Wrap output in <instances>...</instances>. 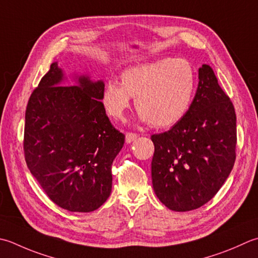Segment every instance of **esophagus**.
I'll return each instance as SVG.
<instances>
[{
    "instance_id": "34e87169",
    "label": "esophagus",
    "mask_w": 258,
    "mask_h": 258,
    "mask_svg": "<svg viewBox=\"0 0 258 258\" xmlns=\"http://www.w3.org/2000/svg\"><path fill=\"white\" fill-rule=\"evenodd\" d=\"M138 138H139V135L136 133L128 132V133H126V135H125V141H126V143H132L133 141H135Z\"/></svg>"
}]
</instances>
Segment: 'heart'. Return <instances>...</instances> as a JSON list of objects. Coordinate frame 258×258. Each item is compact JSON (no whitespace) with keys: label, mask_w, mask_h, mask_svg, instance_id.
I'll list each match as a JSON object with an SVG mask.
<instances>
[{"label":"heart","mask_w":258,"mask_h":258,"mask_svg":"<svg viewBox=\"0 0 258 258\" xmlns=\"http://www.w3.org/2000/svg\"><path fill=\"white\" fill-rule=\"evenodd\" d=\"M196 74L183 58H163L133 66L120 75V83L109 80L103 105L110 117L120 120L135 97L142 122L158 128L170 127L182 119L192 103Z\"/></svg>","instance_id":"obj_1"}]
</instances>
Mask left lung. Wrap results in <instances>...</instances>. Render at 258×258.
Instances as JSON below:
<instances>
[{"mask_svg":"<svg viewBox=\"0 0 258 258\" xmlns=\"http://www.w3.org/2000/svg\"><path fill=\"white\" fill-rule=\"evenodd\" d=\"M152 184L161 203L189 211L208 203L236 160V113L210 66L199 68L195 98L182 119L153 134Z\"/></svg>","mask_w":258,"mask_h":258,"instance_id":"1","label":"left lung"}]
</instances>
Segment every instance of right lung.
Returning <instances> with one entry per match:
<instances>
[{"label":"right lung","instance_id":"add662e5","mask_svg":"<svg viewBox=\"0 0 258 258\" xmlns=\"http://www.w3.org/2000/svg\"><path fill=\"white\" fill-rule=\"evenodd\" d=\"M57 62L40 80L25 110V162L55 205L74 213L98 209L112 191V164L125 135L102 103L105 85L78 77L63 86Z\"/></svg>","mask_w":258,"mask_h":258}]
</instances>
